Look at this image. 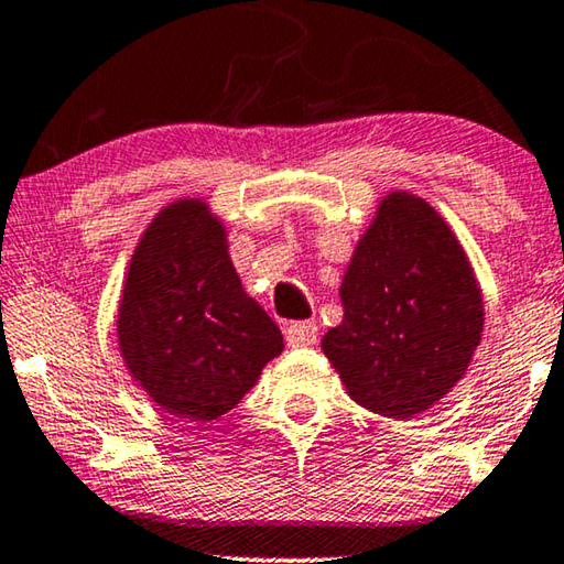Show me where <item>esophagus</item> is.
<instances>
[{"label":"esophagus","instance_id":"34e87169","mask_svg":"<svg viewBox=\"0 0 564 564\" xmlns=\"http://www.w3.org/2000/svg\"><path fill=\"white\" fill-rule=\"evenodd\" d=\"M284 338H288L290 346H311L318 341V326H315L313 321L288 323V328H284Z\"/></svg>","mask_w":564,"mask_h":564}]
</instances>
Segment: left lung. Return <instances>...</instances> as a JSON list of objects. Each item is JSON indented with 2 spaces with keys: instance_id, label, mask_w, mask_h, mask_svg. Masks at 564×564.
<instances>
[{
  "instance_id": "left-lung-1",
  "label": "left lung",
  "mask_w": 564,
  "mask_h": 564,
  "mask_svg": "<svg viewBox=\"0 0 564 564\" xmlns=\"http://www.w3.org/2000/svg\"><path fill=\"white\" fill-rule=\"evenodd\" d=\"M338 292L344 321L321 344L359 405L413 419L467 372L482 295L459 241L421 197L382 199Z\"/></svg>"
}]
</instances>
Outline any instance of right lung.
<instances>
[{"mask_svg":"<svg viewBox=\"0 0 564 564\" xmlns=\"http://www.w3.org/2000/svg\"><path fill=\"white\" fill-rule=\"evenodd\" d=\"M130 375L164 408L215 421L284 349L276 323L241 288L226 228L203 199L164 207L130 259L118 313Z\"/></svg>","mask_w":564,"mask_h":564,"instance_id":"obj_1","label":"right lung"}]
</instances>
